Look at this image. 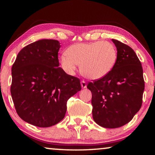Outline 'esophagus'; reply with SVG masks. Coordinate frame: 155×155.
<instances>
[{
  "label": "esophagus",
  "mask_w": 155,
  "mask_h": 155,
  "mask_svg": "<svg viewBox=\"0 0 155 155\" xmlns=\"http://www.w3.org/2000/svg\"><path fill=\"white\" fill-rule=\"evenodd\" d=\"M81 87H82L83 89L87 87V84H86L85 81H81Z\"/></svg>",
  "instance_id": "obj_1"
}]
</instances>
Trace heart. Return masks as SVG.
<instances>
[{
    "instance_id": "b5f03b06",
    "label": "heart",
    "mask_w": 155,
    "mask_h": 155,
    "mask_svg": "<svg viewBox=\"0 0 155 155\" xmlns=\"http://www.w3.org/2000/svg\"><path fill=\"white\" fill-rule=\"evenodd\" d=\"M117 52L114 44L109 41H96L90 43H77L70 46L66 53L59 58L61 67L69 74H74L80 65L81 72L91 80L106 77L114 69Z\"/></svg>"
}]
</instances>
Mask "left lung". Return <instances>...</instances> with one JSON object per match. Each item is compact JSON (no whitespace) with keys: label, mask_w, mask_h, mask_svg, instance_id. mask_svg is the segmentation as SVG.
<instances>
[{"label":"left lung","mask_w":155,"mask_h":155,"mask_svg":"<svg viewBox=\"0 0 155 155\" xmlns=\"http://www.w3.org/2000/svg\"><path fill=\"white\" fill-rule=\"evenodd\" d=\"M117 59L106 77L90 82L93 119L104 128H118L129 122L140 109L144 91L143 69L135 51L112 39Z\"/></svg>","instance_id":"1"}]
</instances>
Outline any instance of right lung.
Segmentation results:
<instances>
[{
  "mask_svg": "<svg viewBox=\"0 0 155 155\" xmlns=\"http://www.w3.org/2000/svg\"><path fill=\"white\" fill-rule=\"evenodd\" d=\"M59 41L41 40L23 48L12 65L11 94L17 114L38 127L64 119L67 101L81 90L79 78L59 67Z\"/></svg>",
  "mask_w": 155,
  "mask_h": 155,
  "instance_id": "1",
  "label": "right lung"
}]
</instances>
